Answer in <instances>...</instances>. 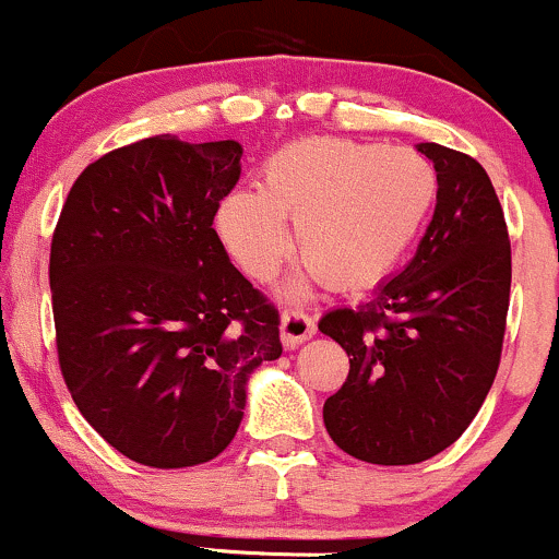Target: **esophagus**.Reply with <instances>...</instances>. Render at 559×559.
Wrapping results in <instances>:
<instances>
[{
	"label": "esophagus",
	"mask_w": 559,
	"mask_h": 559,
	"mask_svg": "<svg viewBox=\"0 0 559 559\" xmlns=\"http://www.w3.org/2000/svg\"><path fill=\"white\" fill-rule=\"evenodd\" d=\"M312 334H316V323L302 310H286L281 316V342H284V347H299Z\"/></svg>",
	"instance_id": "obj_1"
}]
</instances>
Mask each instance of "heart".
<instances>
[{
    "instance_id": "obj_1",
    "label": "heart",
    "mask_w": 559,
    "mask_h": 559,
    "mask_svg": "<svg viewBox=\"0 0 559 559\" xmlns=\"http://www.w3.org/2000/svg\"><path fill=\"white\" fill-rule=\"evenodd\" d=\"M438 195V175L411 148L312 134L267 158L260 193L236 190L219 204L217 228L233 260L270 281L294 247L305 265L292 297L326 278L336 289L379 284L406 260Z\"/></svg>"
}]
</instances>
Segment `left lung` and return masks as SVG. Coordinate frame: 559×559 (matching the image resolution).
<instances>
[{"label":"left lung","mask_w":559,"mask_h":559,"mask_svg":"<svg viewBox=\"0 0 559 559\" xmlns=\"http://www.w3.org/2000/svg\"><path fill=\"white\" fill-rule=\"evenodd\" d=\"M438 175L435 214L414 260L321 334L349 355L323 403L336 445L369 464H419L462 438L486 401L504 342L512 251L486 169L438 143L416 145Z\"/></svg>","instance_id":"8db88e82"}]
</instances>
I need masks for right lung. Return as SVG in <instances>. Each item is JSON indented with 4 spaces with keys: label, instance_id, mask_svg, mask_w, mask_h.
<instances>
[{
    "label": "right lung",
    "instance_id": "add662e5",
    "mask_svg": "<svg viewBox=\"0 0 559 559\" xmlns=\"http://www.w3.org/2000/svg\"><path fill=\"white\" fill-rule=\"evenodd\" d=\"M241 153L175 134L110 151L79 175L55 228L60 371L84 419L145 467L228 449L251 371L281 355L278 312L212 228Z\"/></svg>",
    "mask_w": 559,
    "mask_h": 559
}]
</instances>
